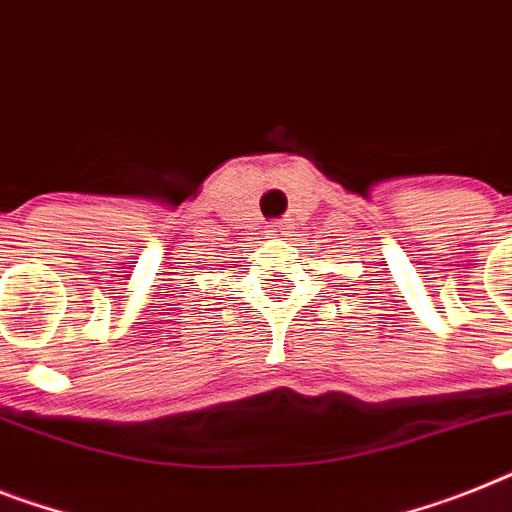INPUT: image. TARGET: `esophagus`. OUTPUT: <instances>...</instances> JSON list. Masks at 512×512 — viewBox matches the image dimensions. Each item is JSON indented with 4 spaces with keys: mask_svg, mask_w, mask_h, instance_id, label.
I'll use <instances>...</instances> for the list:
<instances>
[{
    "mask_svg": "<svg viewBox=\"0 0 512 512\" xmlns=\"http://www.w3.org/2000/svg\"><path fill=\"white\" fill-rule=\"evenodd\" d=\"M287 232H290V225H287V222H282V219H277V222H269V225H266V235H269V238H285Z\"/></svg>",
    "mask_w": 512,
    "mask_h": 512,
    "instance_id": "1",
    "label": "esophagus"
}]
</instances>
